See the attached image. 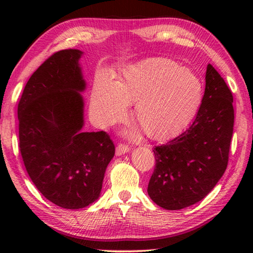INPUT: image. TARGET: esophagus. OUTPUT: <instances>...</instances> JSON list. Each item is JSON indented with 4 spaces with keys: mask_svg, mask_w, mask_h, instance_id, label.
Here are the masks:
<instances>
[{
    "mask_svg": "<svg viewBox=\"0 0 253 253\" xmlns=\"http://www.w3.org/2000/svg\"><path fill=\"white\" fill-rule=\"evenodd\" d=\"M128 152H129V147L126 146V145H118L117 148H116V155L117 156H121V155H124V154H127Z\"/></svg>",
    "mask_w": 253,
    "mask_h": 253,
    "instance_id": "obj_1",
    "label": "esophagus"
}]
</instances>
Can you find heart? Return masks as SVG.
Listing matches in <instances>:
<instances>
[{
    "mask_svg": "<svg viewBox=\"0 0 253 253\" xmlns=\"http://www.w3.org/2000/svg\"><path fill=\"white\" fill-rule=\"evenodd\" d=\"M204 85L193 70L168 58H151L126 66L115 80L108 72L96 76L90 93V113L98 127L125 116L135 104L132 118L152 139L181 132L198 115Z\"/></svg>",
    "mask_w": 253,
    "mask_h": 253,
    "instance_id": "heart-1",
    "label": "heart"
}]
</instances>
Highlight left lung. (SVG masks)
<instances>
[{"mask_svg": "<svg viewBox=\"0 0 253 253\" xmlns=\"http://www.w3.org/2000/svg\"><path fill=\"white\" fill-rule=\"evenodd\" d=\"M233 97L211 65L205 74L202 105L187 129L154 148L155 169L147 193L165 210H181L203 200L224 174L233 134Z\"/></svg>", "mask_w": 253, "mask_h": 253, "instance_id": "8db88e82", "label": "left lung"}]
</instances>
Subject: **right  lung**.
I'll use <instances>...</instances> for the list:
<instances>
[{"label": "right lung", "mask_w": 253, "mask_h": 253, "mask_svg": "<svg viewBox=\"0 0 253 253\" xmlns=\"http://www.w3.org/2000/svg\"><path fill=\"white\" fill-rule=\"evenodd\" d=\"M78 49L54 53L25 84L18 107L20 151L40 193L78 210L100 196L115 146L105 131H84V92Z\"/></svg>", "instance_id": "right-lung-1"}]
</instances>
